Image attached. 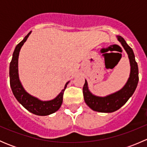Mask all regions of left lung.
Returning a JSON list of instances; mask_svg holds the SVG:
<instances>
[{"instance_id":"obj_1","label":"left lung","mask_w":147,"mask_h":147,"mask_svg":"<svg viewBox=\"0 0 147 147\" xmlns=\"http://www.w3.org/2000/svg\"><path fill=\"white\" fill-rule=\"evenodd\" d=\"M117 40L123 46L129 59L131 70L129 78L125 85L116 92L106 97H98L92 94L88 89L87 82L85 80L83 87V96L85 103L92 110L99 112H113L121 108L132 96L139 82V69L135 60L134 52L121 36H117Z\"/></svg>"}]
</instances>
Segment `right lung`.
Returning a JSON list of instances; mask_svg holds the SVG:
<instances>
[{
    "mask_svg": "<svg viewBox=\"0 0 147 147\" xmlns=\"http://www.w3.org/2000/svg\"><path fill=\"white\" fill-rule=\"evenodd\" d=\"M31 32L26 35L24 39L17 45L13 54L11 62L10 64V84L13 94L16 100L21 104L27 110L34 115L39 116H46L51 115L58 110L61 107L63 100V94L69 83L65 84L64 89L53 100L50 101H41L36 97L28 94L24 90L18 76V56L20 50L24 42L27 40Z\"/></svg>",
    "mask_w": 147,
    "mask_h": 147,
    "instance_id": "1",
    "label": "right lung"
}]
</instances>
